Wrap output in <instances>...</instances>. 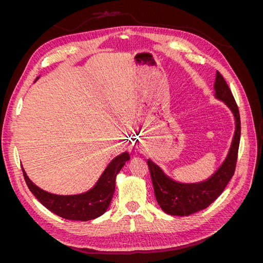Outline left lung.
<instances>
[{
    "mask_svg": "<svg viewBox=\"0 0 263 263\" xmlns=\"http://www.w3.org/2000/svg\"><path fill=\"white\" fill-rule=\"evenodd\" d=\"M214 87L216 98L224 101L235 115L236 130L232 147L225 162L216 173L208 181L195 183V184H182L174 182L166 177L157 164L151 160L147 161L156 200L166 214L187 216L190 214L206 209L222 193L235 173L241 130L239 109L225 79L218 71Z\"/></svg>",
    "mask_w": 263,
    "mask_h": 263,
    "instance_id": "obj_1",
    "label": "left lung"
}]
</instances>
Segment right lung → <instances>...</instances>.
<instances>
[{"instance_id":"obj_1","label":"right lung","mask_w":263,"mask_h":263,"mask_svg":"<svg viewBox=\"0 0 263 263\" xmlns=\"http://www.w3.org/2000/svg\"><path fill=\"white\" fill-rule=\"evenodd\" d=\"M127 160H129L128 154L119 155L108 164L98 184L91 191L84 194L70 196L54 195L43 191L28 179L24 169L22 170L29 191L45 208L62 218L85 221L97 218L106 212L115 191L116 176Z\"/></svg>"}]
</instances>
